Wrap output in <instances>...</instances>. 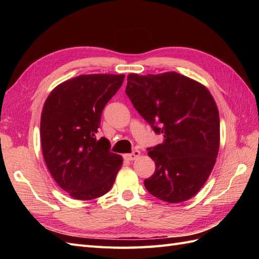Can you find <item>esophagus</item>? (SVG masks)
<instances>
[{"instance_id": "obj_1", "label": "esophagus", "mask_w": 259, "mask_h": 259, "mask_svg": "<svg viewBox=\"0 0 259 259\" xmlns=\"http://www.w3.org/2000/svg\"><path fill=\"white\" fill-rule=\"evenodd\" d=\"M140 156V151L139 150H134L131 153H128L126 155V158H128V160H135Z\"/></svg>"}]
</instances>
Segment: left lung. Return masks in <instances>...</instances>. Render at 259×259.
Here are the masks:
<instances>
[{
	"instance_id": "1",
	"label": "left lung",
	"mask_w": 259,
	"mask_h": 259,
	"mask_svg": "<svg viewBox=\"0 0 259 259\" xmlns=\"http://www.w3.org/2000/svg\"><path fill=\"white\" fill-rule=\"evenodd\" d=\"M126 96L163 142L148 148L156 171L146 189L170 203L194 197L205 185L219 149V113L206 87L177 72L126 79Z\"/></svg>"
}]
</instances>
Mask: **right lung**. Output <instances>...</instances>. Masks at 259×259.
<instances>
[{"mask_svg":"<svg viewBox=\"0 0 259 259\" xmlns=\"http://www.w3.org/2000/svg\"><path fill=\"white\" fill-rule=\"evenodd\" d=\"M124 74H84L51 91L41 114V147L56 183L78 200H91L111 189L122 157L97 139L101 114L122 85Z\"/></svg>","mask_w":259,"mask_h":259,"instance_id":"1","label":"right lung"}]
</instances>
